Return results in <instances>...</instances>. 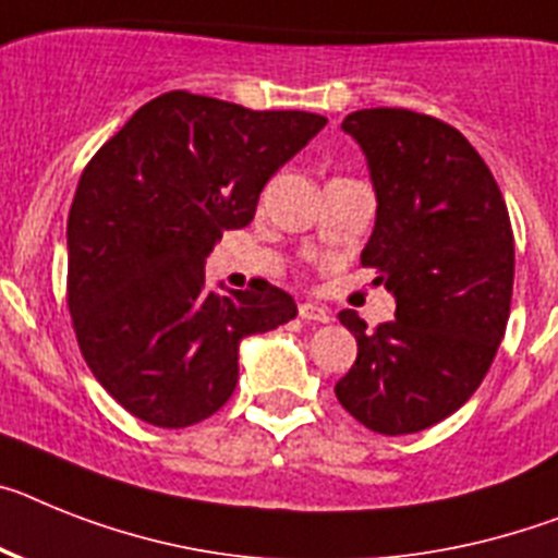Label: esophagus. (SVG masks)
<instances>
[{"mask_svg": "<svg viewBox=\"0 0 558 558\" xmlns=\"http://www.w3.org/2000/svg\"><path fill=\"white\" fill-rule=\"evenodd\" d=\"M298 315L303 317V320H315V323H329L331 320V312L326 306H320V303H301L298 306Z\"/></svg>", "mask_w": 558, "mask_h": 558, "instance_id": "1", "label": "esophagus"}]
</instances>
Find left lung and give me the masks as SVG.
<instances>
[{"label": "left lung", "mask_w": 558, "mask_h": 558, "mask_svg": "<svg viewBox=\"0 0 558 558\" xmlns=\"http://www.w3.org/2000/svg\"><path fill=\"white\" fill-rule=\"evenodd\" d=\"M360 144L377 218L360 264L395 294V320L340 323L357 360L335 395L366 428L400 437L462 409L502 343L513 292V232L488 163L446 121L400 107L343 119Z\"/></svg>", "instance_id": "left-lung-1"}]
</instances>
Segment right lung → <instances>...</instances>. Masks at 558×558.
<instances>
[{"mask_svg": "<svg viewBox=\"0 0 558 558\" xmlns=\"http://www.w3.org/2000/svg\"><path fill=\"white\" fill-rule=\"evenodd\" d=\"M323 128L315 112L172 90L84 167L68 218V306L87 366L133 416L158 428L213 416L235 391L243 337L298 315L269 283L215 294L204 264Z\"/></svg>", "mask_w": 558, "mask_h": 558, "instance_id": "right-lung-1", "label": "right lung"}]
</instances>
